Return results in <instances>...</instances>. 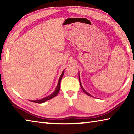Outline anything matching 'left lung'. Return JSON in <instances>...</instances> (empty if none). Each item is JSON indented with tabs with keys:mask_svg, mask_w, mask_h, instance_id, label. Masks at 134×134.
I'll list each match as a JSON object with an SVG mask.
<instances>
[{
	"mask_svg": "<svg viewBox=\"0 0 134 134\" xmlns=\"http://www.w3.org/2000/svg\"><path fill=\"white\" fill-rule=\"evenodd\" d=\"M79 81H80V86H81V89H82V90H83V92L85 93L86 94H87L88 96H91V97H93L92 96V95H91L90 94V93H88L87 92H86V90H85V89H84L83 88V86H82V85H81V81H80V74H79Z\"/></svg>",
	"mask_w": 134,
	"mask_h": 134,
	"instance_id": "8db88e82",
	"label": "left lung"
}]
</instances>
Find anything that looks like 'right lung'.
<instances>
[{
  "label": "right lung",
  "mask_w": 134,
  "mask_h": 134,
  "mask_svg": "<svg viewBox=\"0 0 134 134\" xmlns=\"http://www.w3.org/2000/svg\"><path fill=\"white\" fill-rule=\"evenodd\" d=\"M64 70H63L62 74H61V76L60 77V78H59L57 86L55 90H54V91L53 93H52L51 94H49V96H46V97H44V98H42V99H39V100H29V101L32 102H35V103H42L45 102L47 101V100H48L51 99L52 98H53V97H54L55 96H56L59 93V91H60L61 80H62V79L63 77V75H64Z\"/></svg>",
  "instance_id": "1"
}]
</instances>
